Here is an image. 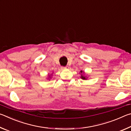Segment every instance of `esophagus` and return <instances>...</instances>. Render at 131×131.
Instances as JSON below:
<instances>
[{
  "label": "esophagus",
  "mask_w": 131,
  "mask_h": 131,
  "mask_svg": "<svg viewBox=\"0 0 131 131\" xmlns=\"http://www.w3.org/2000/svg\"><path fill=\"white\" fill-rule=\"evenodd\" d=\"M69 67H68V66H66V67H65V68H63V69H69Z\"/></svg>",
  "instance_id": "obj_1"
}]
</instances>
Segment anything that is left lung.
<instances>
[{"label": "left lung", "mask_w": 131, "mask_h": 131, "mask_svg": "<svg viewBox=\"0 0 131 131\" xmlns=\"http://www.w3.org/2000/svg\"><path fill=\"white\" fill-rule=\"evenodd\" d=\"M80 74H81L80 78H81V79L84 80H87V79H88V77H87V75L85 74V72H84V71H83V70H81V71H80Z\"/></svg>", "instance_id": "1"}]
</instances>
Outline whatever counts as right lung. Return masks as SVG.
<instances>
[{"instance_id": "add662e5", "label": "right lung", "mask_w": 131, "mask_h": 131, "mask_svg": "<svg viewBox=\"0 0 131 131\" xmlns=\"http://www.w3.org/2000/svg\"><path fill=\"white\" fill-rule=\"evenodd\" d=\"M53 73H52V74H48V77H47V80H50V79L52 78V74H53Z\"/></svg>"}]
</instances>
